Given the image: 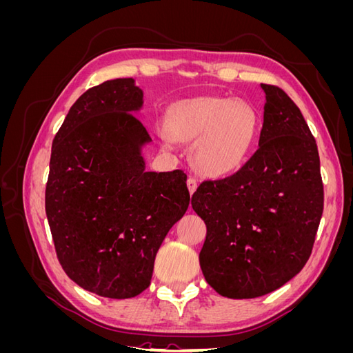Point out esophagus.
<instances>
[{
  "instance_id": "1",
  "label": "esophagus",
  "mask_w": 353,
  "mask_h": 353,
  "mask_svg": "<svg viewBox=\"0 0 353 353\" xmlns=\"http://www.w3.org/2000/svg\"><path fill=\"white\" fill-rule=\"evenodd\" d=\"M187 187H188L190 194L193 196V193L197 190V181H196L194 178H188V179H187Z\"/></svg>"
}]
</instances>
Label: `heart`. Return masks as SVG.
Wrapping results in <instances>:
<instances>
[{
    "instance_id": "1",
    "label": "heart",
    "mask_w": 353,
    "mask_h": 353,
    "mask_svg": "<svg viewBox=\"0 0 353 353\" xmlns=\"http://www.w3.org/2000/svg\"><path fill=\"white\" fill-rule=\"evenodd\" d=\"M259 135V116L249 103L225 97H196L176 103L169 130L160 128L165 143L193 141L191 163L208 176L236 172L252 154Z\"/></svg>"
}]
</instances>
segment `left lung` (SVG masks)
I'll return each mask as SVG.
<instances>
[{
	"mask_svg": "<svg viewBox=\"0 0 353 353\" xmlns=\"http://www.w3.org/2000/svg\"><path fill=\"white\" fill-rule=\"evenodd\" d=\"M265 92L259 147L236 174L203 181L191 197L206 223L200 268L230 299H253L292 280L311 256L324 209L315 138L275 85Z\"/></svg>",
	"mask_w": 353,
	"mask_h": 353,
	"instance_id": "1",
	"label": "left lung"
}]
</instances>
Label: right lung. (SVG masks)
<instances>
[{
  "instance_id": "obj_1",
  "label": "right lung",
  "mask_w": 353,
  "mask_h": 353,
  "mask_svg": "<svg viewBox=\"0 0 353 353\" xmlns=\"http://www.w3.org/2000/svg\"><path fill=\"white\" fill-rule=\"evenodd\" d=\"M141 105L132 78L105 81L74 101L51 147L46 213L59 262L110 299L150 285L160 244L190 205L183 170L145 172Z\"/></svg>"
}]
</instances>
